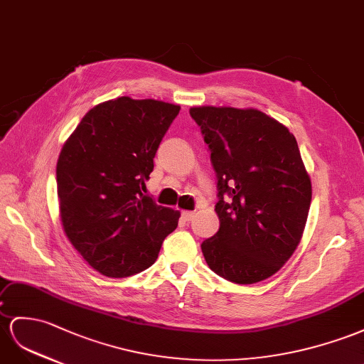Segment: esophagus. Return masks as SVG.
Instances as JSON below:
<instances>
[{"instance_id":"1","label":"esophagus","mask_w":364,"mask_h":364,"mask_svg":"<svg viewBox=\"0 0 364 364\" xmlns=\"http://www.w3.org/2000/svg\"><path fill=\"white\" fill-rule=\"evenodd\" d=\"M193 215H195V212H192V210H183L181 212V217H183L184 221H191L193 218Z\"/></svg>"}]
</instances>
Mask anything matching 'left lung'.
Returning a JSON list of instances; mask_svg holds the SVG:
<instances>
[{"label": "left lung", "mask_w": 364, "mask_h": 364, "mask_svg": "<svg viewBox=\"0 0 364 364\" xmlns=\"http://www.w3.org/2000/svg\"><path fill=\"white\" fill-rule=\"evenodd\" d=\"M189 112L218 180L220 229L203 241L204 259L232 283L263 282L294 254L311 208V178L296 139L257 109L201 106Z\"/></svg>", "instance_id": "1"}]
</instances>
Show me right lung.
I'll return each instance as SVG.
<instances>
[{
    "mask_svg": "<svg viewBox=\"0 0 364 364\" xmlns=\"http://www.w3.org/2000/svg\"><path fill=\"white\" fill-rule=\"evenodd\" d=\"M180 106L119 97L90 109L57 163L63 229L100 274L130 277L151 267L180 212L143 195L154 158Z\"/></svg>",
    "mask_w": 364,
    "mask_h": 364,
    "instance_id": "obj_1",
    "label": "right lung"
}]
</instances>
